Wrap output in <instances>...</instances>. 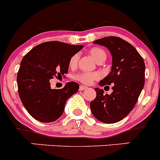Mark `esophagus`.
Segmentation results:
<instances>
[{"label": "esophagus", "mask_w": 160, "mask_h": 160, "mask_svg": "<svg viewBox=\"0 0 160 160\" xmlns=\"http://www.w3.org/2000/svg\"><path fill=\"white\" fill-rule=\"evenodd\" d=\"M79 89H80V90H85V89H87L88 87L86 86H81Z\"/></svg>", "instance_id": "obj_1"}]
</instances>
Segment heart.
I'll return each instance as SVG.
<instances>
[{"mask_svg":"<svg viewBox=\"0 0 160 160\" xmlns=\"http://www.w3.org/2000/svg\"><path fill=\"white\" fill-rule=\"evenodd\" d=\"M88 53L92 56L93 60H95L97 63H101L106 60L107 58V54H106L105 51L103 48H100V47H93V48H90L88 51ZM79 56L78 54H74L71 56L69 60V66L71 68H74L78 64V62ZM100 78V74L98 73L92 72H81L78 74H75L74 76V79L77 80V81L83 83L86 85H90L93 82L96 80H98Z\"/></svg>","mask_w":160,"mask_h":160,"instance_id":"1","label":"heart"}]
</instances>
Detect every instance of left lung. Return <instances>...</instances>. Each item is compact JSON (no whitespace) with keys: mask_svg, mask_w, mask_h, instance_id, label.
Wrapping results in <instances>:
<instances>
[{"mask_svg":"<svg viewBox=\"0 0 160 160\" xmlns=\"http://www.w3.org/2000/svg\"><path fill=\"white\" fill-rule=\"evenodd\" d=\"M93 43L108 48L112 54V71L99 85L113 84V92L104 95L103 89L95 88L97 97L90 102L91 112L102 122L115 123L127 116L136 104L144 86L145 65L136 48L120 38H103Z\"/></svg>","mask_w":160,"mask_h":160,"instance_id":"left-lung-1","label":"left lung"}]
</instances>
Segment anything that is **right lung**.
Returning <instances> with one entry per match:
<instances>
[{
  "label": "right lung",
  "mask_w": 160,
  "mask_h": 160,
  "mask_svg": "<svg viewBox=\"0 0 160 160\" xmlns=\"http://www.w3.org/2000/svg\"><path fill=\"white\" fill-rule=\"evenodd\" d=\"M83 48L60 42H47L27 53L17 74L18 92L28 113L38 121L51 122L63 113L69 97L79 85L70 82L63 89H52L50 79L68 74L70 58Z\"/></svg>",
  "instance_id": "obj_1"
}]
</instances>
